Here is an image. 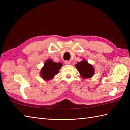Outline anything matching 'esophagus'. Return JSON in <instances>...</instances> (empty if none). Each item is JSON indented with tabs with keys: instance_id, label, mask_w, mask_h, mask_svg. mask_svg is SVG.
Here are the masks:
<instances>
[{
	"instance_id": "obj_1",
	"label": "esophagus",
	"mask_w": 130,
	"mask_h": 130,
	"mask_svg": "<svg viewBox=\"0 0 130 130\" xmlns=\"http://www.w3.org/2000/svg\"><path fill=\"white\" fill-rule=\"evenodd\" d=\"M65 64H67V65H69V64H70V62L69 61H65Z\"/></svg>"
}]
</instances>
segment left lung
Wrapping results in <instances>:
<instances>
[{"label": "left lung", "instance_id": "8db88e82", "mask_svg": "<svg viewBox=\"0 0 130 130\" xmlns=\"http://www.w3.org/2000/svg\"><path fill=\"white\" fill-rule=\"evenodd\" d=\"M75 67L79 72L81 77L83 79L92 77L95 73V69L93 66L88 63L85 60L78 62L75 65Z\"/></svg>", "mask_w": 130, "mask_h": 130}]
</instances>
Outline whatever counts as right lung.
Wrapping results in <instances>:
<instances>
[{
  "label": "right lung",
  "mask_w": 130,
  "mask_h": 130,
  "mask_svg": "<svg viewBox=\"0 0 130 130\" xmlns=\"http://www.w3.org/2000/svg\"><path fill=\"white\" fill-rule=\"evenodd\" d=\"M62 64L61 63L53 62L51 59L47 60L45 62L44 67L40 70V75L43 79L48 80L52 79L59 73L60 68Z\"/></svg>",
  "instance_id": "right-lung-1"
}]
</instances>
